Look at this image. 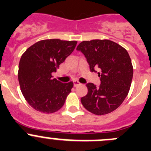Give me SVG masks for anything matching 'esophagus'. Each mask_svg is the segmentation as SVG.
Instances as JSON below:
<instances>
[{"label": "esophagus", "instance_id": "esophagus-1", "mask_svg": "<svg viewBox=\"0 0 151 151\" xmlns=\"http://www.w3.org/2000/svg\"><path fill=\"white\" fill-rule=\"evenodd\" d=\"M73 83H74V86H75V87H76V86H80V84H81L80 82H78V81H77V80H74V82H73Z\"/></svg>", "mask_w": 151, "mask_h": 151}]
</instances>
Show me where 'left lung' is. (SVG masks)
Returning a JSON list of instances; mask_svg holds the SVG:
<instances>
[{
	"label": "left lung",
	"instance_id": "left-lung-1",
	"mask_svg": "<svg viewBox=\"0 0 151 151\" xmlns=\"http://www.w3.org/2000/svg\"><path fill=\"white\" fill-rule=\"evenodd\" d=\"M86 58L90 71L98 69L101 85L86 84L88 93L81 98L83 106L98 115L110 113L127 96L133 68L129 53L123 47L108 39L83 41L77 47Z\"/></svg>",
	"mask_w": 151,
	"mask_h": 151
}]
</instances>
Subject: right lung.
<instances>
[{
	"mask_svg": "<svg viewBox=\"0 0 151 151\" xmlns=\"http://www.w3.org/2000/svg\"><path fill=\"white\" fill-rule=\"evenodd\" d=\"M77 41L45 39L27 49L18 65L21 91L29 105L39 112L53 113L63 107L74 83H62L52 73L74 51Z\"/></svg>",
	"mask_w": 151,
	"mask_h": 151,
	"instance_id": "obj_1",
	"label": "right lung"
}]
</instances>
